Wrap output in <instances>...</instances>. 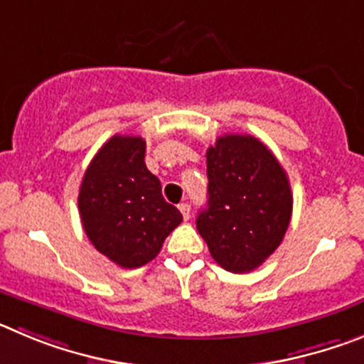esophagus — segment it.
Returning <instances> with one entry per match:
<instances>
[{"label":"esophagus","instance_id":"34e87169","mask_svg":"<svg viewBox=\"0 0 364 364\" xmlns=\"http://www.w3.org/2000/svg\"><path fill=\"white\" fill-rule=\"evenodd\" d=\"M179 212H181L183 219H185V221H188V219H190V205H188V203H181V205H179Z\"/></svg>","mask_w":364,"mask_h":364}]
</instances>
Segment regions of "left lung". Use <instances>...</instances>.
Instances as JSON below:
<instances>
[{
  "instance_id": "1",
  "label": "left lung",
  "mask_w": 364,
  "mask_h": 364,
  "mask_svg": "<svg viewBox=\"0 0 364 364\" xmlns=\"http://www.w3.org/2000/svg\"><path fill=\"white\" fill-rule=\"evenodd\" d=\"M208 201L196 225L219 267L252 272L281 245L292 218L287 172L254 136L227 134L206 150Z\"/></svg>"
}]
</instances>
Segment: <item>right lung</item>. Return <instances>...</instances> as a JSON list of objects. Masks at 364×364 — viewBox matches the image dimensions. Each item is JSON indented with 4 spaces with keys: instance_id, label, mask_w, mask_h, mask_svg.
I'll use <instances>...</instances> for the list:
<instances>
[{
    "instance_id": "right-lung-1",
    "label": "right lung",
    "mask_w": 364,
    "mask_h": 364,
    "mask_svg": "<svg viewBox=\"0 0 364 364\" xmlns=\"http://www.w3.org/2000/svg\"><path fill=\"white\" fill-rule=\"evenodd\" d=\"M145 150L139 136L110 137L85 170L77 196L85 234L121 268L152 261L183 221L181 212L163 199L159 179L146 168Z\"/></svg>"
}]
</instances>
